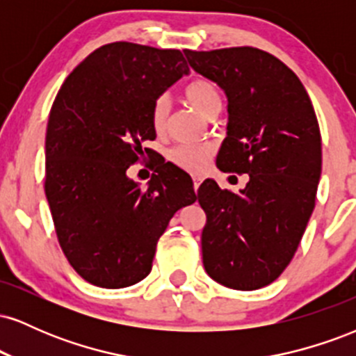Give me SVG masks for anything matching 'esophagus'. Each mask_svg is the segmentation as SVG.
Listing matches in <instances>:
<instances>
[{"mask_svg": "<svg viewBox=\"0 0 356 356\" xmlns=\"http://www.w3.org/2000/svg\"><path fill=\"white\" fill-rule=\"evenodd\" d=\"M192 181H194V191L197 192L199 186H201V182H202V177L201 175H192Z\"/></svg>", "mask_w": 356, "mask_h": 356, "instance_id": "esophagus-1", "label": "esophagus"}]
</instances>
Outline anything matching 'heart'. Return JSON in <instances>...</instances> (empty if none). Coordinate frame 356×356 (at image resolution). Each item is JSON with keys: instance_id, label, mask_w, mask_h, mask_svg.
Here are the masks:
<instances>
[{"instance_id": "1", "label": "heart", "mask_w": 356, "mask_h": 356, "mask_svg": "<svg viewBox=\"0 0 356 356\" xmlns=\"http://www.w3.org/2000/svg\"><path fill=\"white\" fill-rule=\"evenodd\" d=\"M184 100L191 105L192 108L202 117H207L211 112L222 107V99H220L219 88L216 87L214 81L207 79H194L191 80L186 87L182 88ZM167 118H169V102L165 99H157L154 102L152 110H150V125H152L155 134H162L167 127ZM211 157V149L204 145L195 147H177L170 152V159L174 164L182 169L197 172L207 164Z\"/></svg>"}]
</instances>
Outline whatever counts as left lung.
Instances as JSON below:
<instances>
[{
  "mask_svg": "<svg viewBox=\"0 0 356 356\" xmlns=\"http://www.w3.org/2000/svg\"><path fill=\"white\" fill-rule=\"evenodd\" d=\"M191 68L227 99L226 138L216 165L248 174L239 192L206 179L202 263L222 286L252 291L276 280L295 256L314 209L321 177V136L300 79L251 47L184 50Z\"/></svg>",
  "mask_w": 356,
  "mask_h": 356,
  "instance_id": "obj_1",
  "label": "left lung"
}]
</instances>
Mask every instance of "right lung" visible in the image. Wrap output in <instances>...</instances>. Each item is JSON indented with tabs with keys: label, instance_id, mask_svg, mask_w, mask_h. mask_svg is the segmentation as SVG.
I'll return each instance as SVG.
<instances>
[{
	"label": "right lung",
	"instance_id": "obj_1",
	"mask_svg": "<svg viewBox=\"0 0 356 356\" xmlns=\"http://www.w3.org/2000/svg\"><path fill=\"white\" fill-rule=\"evenodd\" d=\"M184 75L179 50L117 42L85 58L61 85L48 118L44 194L60 246L79 275L127 288L152 269L157 241L195 202L191 175L159 162L147 189L127 169L154 140V102Z\"/></svg>",
	"mask_w": 356,
	"mask_h": 356
}]
</instances>
